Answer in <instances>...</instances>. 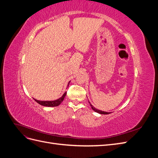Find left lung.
I'll use <instances>...</instances> for the list:
<instances>
[{
	"label": "left lung",
	"mask_w": 158,
	"mask_h": 158,
	"mask_svg": "<svg viewBox=\"0 0 158 158\" xmlns=\"http://www.w3.org/2000/svg\"><path fill=\"white\" fill-rule=\"evenodd\" d=\"M89 105H90V106H91V107H92V109L94 110V111H95V112H96V113H99V114H110L111 113V112H106V111H101V110H99V109H95L92 104H91L90 103H89Z\"/></svg>",
	"instance_id": "8db88e82"
}]
</instances>
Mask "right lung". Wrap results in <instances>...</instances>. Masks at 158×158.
<instances>
[{
	"label": "right lung",
	"mask_w": 158,
	"mask_h": 158,
	"mask_svg": "<svg viewBox=\"0 0 158 158\" xmlns=\"http://www.w3.org/2000/svg\"><path fill=\"white\" fill-rule=\"evenodd\" d=\"M70 82L68 83V85H67L68 87H69V85ZM66 92H65L63 94V95H62V96L60 98L57 99L56 100H53V101H40V100H37V99H35L34 98H33V99H34V100L37 103L41 105V106H45V107H56V106H59V105L62 103V102L63 101L65 96H66Z\"/></svg>",
	"instance_id": "right-lung-1"
}]
</instances>
